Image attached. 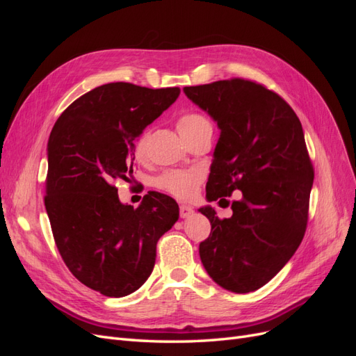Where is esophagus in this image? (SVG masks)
<instances>
[{"mask_svg":"<svg viewBox=\"0 0 356 356\" xmlns=\"http://www.w3.org/2000/svg\"><path fill=\"white\" fill-rule=\"evenodd\" d=\"M195 212V209H193L190 204H179V215H181V218H188L190 215Z\"/></svg>","mask_w":356,"mask_h":356,"instance_id":"34e87169","label":"esophagus"}]
</instances>
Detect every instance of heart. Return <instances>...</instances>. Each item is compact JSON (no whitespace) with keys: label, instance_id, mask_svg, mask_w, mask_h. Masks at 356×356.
Masks as SVG:
<instances>
[{"label":"heart","instance_id":"b5f03b06","mask_svg":"<svg viewBox=\"0 0 356 356\" xmlns=\"http://www.w3.org/2000/svg\"><path fill=\"white\" fill-rule=\"evenodd\" d=\"M177 127L181 136L188 141L193 136L211 129V123L204 115L195 111H188L178 117ZM148 138L149 132L147 129L135 138L134 154L138 160H144L147 157ZM202 179L203 177L197 170H165L154 179V186L170 196H175L178 199H188L195 195Z\"/></svg>","mask_w":356,"mask_h":356}]
</instances>
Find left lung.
Wrapping results in <instances>:
<instances>
[{"label": "left lung", "mask_w": 356, "mask_h": 356, "mask_svg": "<svg viewBox=\"0 0 356 356\" xmlns=\"http://www.w3.org/2000/svg\"><path fill=\"white\" fill-rule=\"evenodd\" d=\"M184 93L221 129L207 184L209 202L229 207L211 221L200 242V260L220 286L245 294L266 285L288 263L305 238L314 165L294 110L266 86L245 79L188 86Z\"/></svg>", "instance_id": "left-lung-1"}]
</instances>
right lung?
Listing matches in <instances>:
<instances>
[{"mask_svg": "<svg viewBox=\"0 0 356 356\" xmlns=\"http://www.w3.org/2000/svg\"><path fill=\"white\" fill-rule=\"evenodd\" d=\"M179 88L108 83L75 99L51 129L44 204L58 251L81 284L106 297L132 294L152 275L156 246L179 217L148 191L136 209L113 182L134 174V143L177 101Z\"/></svg>", "mask_w": 356, "mask_h": 356, "instance_id": "1", "label": "right lung"}]
</instances>
